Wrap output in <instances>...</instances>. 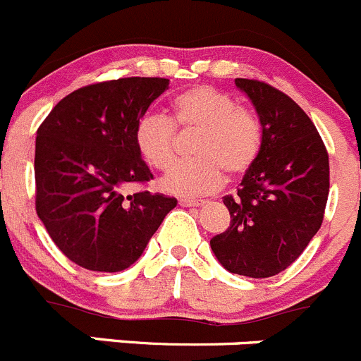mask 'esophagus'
I'll use <instances>...</instances> for the list:
<instances>
[{"instance_id":"1","label":"esophagus","mask_w":361,"mask_h":361,"mask_svg":"<svg viewBox=\"0 0 361 361\" xmlns=\"http://www.w3.org/2000/svg\"><path fill=\"white\" fill-rule=\"evenodd\" d=\"M179 203L182 207H200L203 205V200H195V198H180Z\"/></svg>"}]
</instances>
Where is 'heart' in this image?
<instances>
[{
    "label": "heart",
    "mask_w": 361,
    "mask_h": 361,
    "mask_svg": "<svg viewBox=\"0 0 361 361\" xmlns=\"http://www.w3.org/2000/svg\"><path fill=\"white\" fill-rule=\"evenodd\" d=\"M196 133L195 158L180 161L163 179V188L184 196L207 195L221 185L224 172L240 177L255 165L263 144L258 116L212 85H192L170 103V119L145 114L135 126L138 154L154 170H169L179 154V135Z\"/></svg>",
    "instance_id": "1"
}]
</instances>
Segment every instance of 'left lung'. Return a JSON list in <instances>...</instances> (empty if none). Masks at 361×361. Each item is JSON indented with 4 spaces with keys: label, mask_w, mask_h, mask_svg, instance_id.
I'll return each instance as SVG.
<instances>
[{
    "label": "left lung",
    "mask_w": 361,
    "mask_h": 361,
    "mask_svg": "<svg viewBox=\"0 0 361 361\" xmlns=\"http://www.w3.org/2000/svg\"><path fill=\"white\" fill-rule=\"evenodd\" d=\"M235 84L256 106L263 144L237 192L223 198L230 226L210 247L231 274L265 279L286 270L321 228L330 163L316 126L290 96L255 78Z\"/></svg>",
    "instance_id": "obj_1"
}]
</instances>
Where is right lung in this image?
<instances>
[{
	"label": "right lung",
	"mask_w": 361,
	"mask_h": 361,
	"mask_svg": "<svg viewBox=\"0 0 361 361\" xmlns=\"http://www.w3.org/2000/svg\"><path fill=\"white\" fill-rule=\"evenodd\" d=\"M169 78L126 77L84 85L51 110L37 131L35 207L70 262L94 272L133 265L173 196L126 184L152 173L135 147L138 119L169 87Z\"/></svg>",
	"instance_id": "right-lung-1"
}]
</instances>
